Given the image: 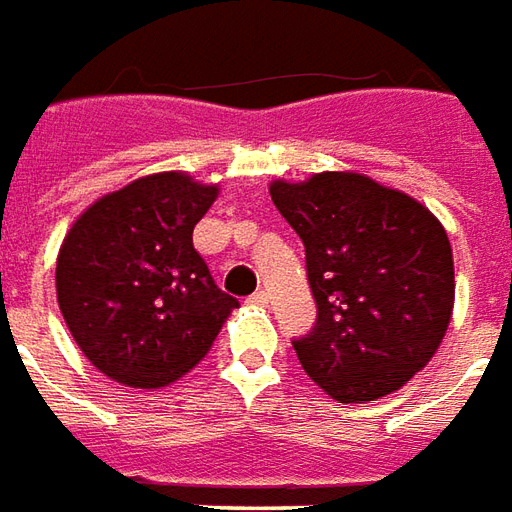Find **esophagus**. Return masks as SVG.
<instances>
[{"instance_id": "esophagus-1", "label": "esophagus", "mask_w": 512, "mask_h": 512, "mask_svg": "<svg viewBox=\"0 0 512 512\" xmlns=\"http://www.w3.org/2000/svg\"><path fill=\"white\" fill-rule=\"evenodd\" d=\"M248 300H250V303H253V306H267V303H270V295H267L264 289H259V292H253V295H250Z\"/></svg>"}]
</instances>
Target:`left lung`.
<instances>
[{"instance_id": "obj_1", "label": "left lung", "mask_w": 512, "mask_h": 512, "mask_svg": "<svg viewBox=\"0 0 512 512\" xmlns=\"http://www.w3.org/2000/svg\"><path fill=\"white\" fill-rule=\"evenodd\" d=\"M270 195L303 239L317 300V325L292 342L308 378L339 402L397 391L449 328L455 264L444 226L411 195L361 173L278 179Z\"/></svg>"}]
</instances>
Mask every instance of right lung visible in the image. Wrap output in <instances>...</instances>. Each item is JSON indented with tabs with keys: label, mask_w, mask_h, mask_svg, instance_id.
Segmentation results:
<instances>
[{
	"label": "right lung",
	"mask_w": 512,
	"mask_h": 512,
	"mask_svg": "<svg viewBox=\"0 0 512 512\" xmlns=\"http://www.w3.org/2000/svg\"><path fill=\"white\" fill-rule=\"evenodd\" d=\"M215 184L154 173L76 217L57 256V303L90 364L132 389H159L198 364L237 300L217 289L192 228Z\"/></svg>",
	"instance_id": "right-lung-1"
}]
</instances>
